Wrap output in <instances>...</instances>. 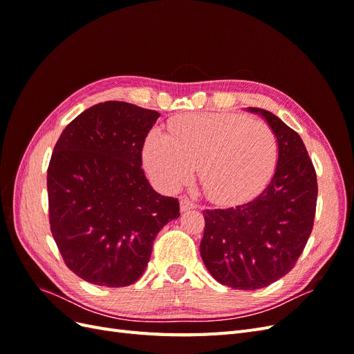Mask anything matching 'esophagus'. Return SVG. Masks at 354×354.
<instances>
[{
  "mask_svg": "<svg viewBox=\"0 0 354 354\" xmlns=\"http://www.w3.org/2000/svg\"><path fill=\"white\" fill-rule=\"evenodd\" d=\"M180 208H181V211H187V209L196 208V205H195V202L190 201L187 196H181V199H180Z\"/></svg>",
  "mask_w": 354,
  "mask_h": 354,
  "instance_id": "esophagus-1",
  "label": "esophagus"
}]
</instances>
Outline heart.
Masks as SVG:
<instances>
[{"label": "heart", "mask_w": 354, "mask_h": 354, "mask_svg": "<svg viewBox=\"0 0 354 354\" xmlns=\"http://www.w3.org/2000/svg\"><path fill=\"white\" fill-rule=\"evenodd\" d=\"M169 136L152 133L145 145L149 173L165 189L185 183L198 167L209 199L232 202L259 190L273 174L279 143L272 127L239 113L203 112L178 116Z\"/></svg>", "instance_id": "b5f03b06"}]
</instances>
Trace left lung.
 <instances>
[{
	"instance_id": "1",
	"label": "left lung",
	"mask_w": 354,
	"mask_h": 354,
	"mask_svg": "<svg viewBox=\"0 0 354 354\" xmlns=\"http://www.w3.org/2000/svg\"><path fill=\"white\" fill-rule=\"evenodd\" d=\"M269 122L279 143L274 176L261 194L226 209H205L201 255L214 279L234 289H260L294 269L313 230L317 178L292 128L269 111L250 108Z\"/></svg>"
}]
</instances>
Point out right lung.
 Returning <instances> with one entry per match:
<instances>
[{"label": "right lung", "mask_w": 354, "mask_h": 354, "mask_svg": "<svg viewBox=\"0 0 354 354\" xmlns=\"http://www.w3.org/2000/svg\"><path fill=\"white\" fill-rule=\"evenodd\" d=\"M158 118L125 102L94 104L66 125L51 153L50 230L68 269L90 283H134L159 230L180 216L178 199L156 194L142 168Z\"/></svg>", "instance_id": "add662e5"}]
</instances>
